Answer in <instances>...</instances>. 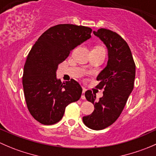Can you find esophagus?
<instances>
[{"mask_svg":"<svg viewBox=\"0 0 156 156\" xmlns=\"http://www.w3.org/2000/svg\"><path fill=\"white\" fill-rule=\"evenodd\" d=\"M85 91L86 90L84 88H83V91H82V94H81V100H85V96H84V94H85Z\"/></svg>","mask_w":156,"mask_h":156,"instance_id":"obj_1","label":"esophagus"}]
</instances>
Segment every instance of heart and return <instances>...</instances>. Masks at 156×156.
<instances>
[{
    "label": "heart",
    "instance_id": "obj_1",
    "mask_svg": "<svg viewBox=\"0 0 156 156\" xmlns=\"http://www.w3.org/2000/svg\"><path fill=\"white\" fill-rule=\"evenodd\" d=\"M96 48H102V47H100V46H97V47H96Z\"/></svg>",
    "mask_w": 156,
    "mask_h": 156
}]
</instances>
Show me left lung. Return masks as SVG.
Here are the masks:
<instances>
[{
    "label": "left lung",
    "instance_id": "left-lung-1",
    "mask_svg": "<svg viewBox=\"0 0 156 156\" xmlns=\"http://www.w3.org/2000/svg\"><path fill=\"white\" fill-rule=\"evenodd\" d=\"M94 34L106 44L108 60L106 67L99 74L97 87L104 89L103 96L96 100V94L87 90V101L94 104L92 114L83 117V122L93 130H103L120 116L134 84L136 66L127 42L115 31L100 29Z\"/></svg>",
    "mask_w": 156,
    "mask_h": 156
}]
</instances>
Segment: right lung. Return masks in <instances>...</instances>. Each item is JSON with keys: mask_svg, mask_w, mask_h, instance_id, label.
<instances>
[{"mask_svg": "<svg viewBox=\"0 0 156 156\" xmlns=\"http://www.w3.org/2000/svg\"><path fill=\"white\" fill-rule=\"evenodd\" d=\"M91 32L86 26L56 25L44 31L30 50L24 66L23 90L30 114L41 124L57 123L66 107L81 97V85L74 79L62 83L56 78V71L73 49L91 37Z\"/></svg>", "mask_w": 156, "mask_h": 156, "instance_id": "right-lung-1", "label": "right lung"}]
</instances>
